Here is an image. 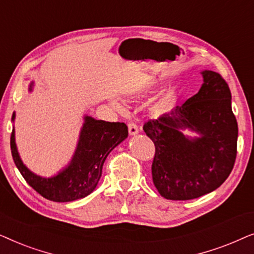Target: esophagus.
Returning <instances> with one entry per match:
<instances>
[{
    "mask_svg": "<svg viewBox=\"0 0 254 254\" xmlns=\"http://www.w3.org/2000/svg\"><path fill=\"white\" fill-rule=\"evenodd\" d=\"M128 131H129V135H136L138 133V127L136 126V124L135 123L128 124Z\"/></svg>",
    "mask_w": 254,
    "mask_h": 254,
    "instance_id": "obj_1",
    "label": "esophagus"
}]
</instances>
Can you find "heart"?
<instances>
[{"label":"heart","instance_id":"b5f03b06","mask_svg":"<svg viewBox=\"0 0 254 254\" xmlns=\"http://www.w3.org/2000/svg\"><path fill=\"white\" fill-rule=\"evenodd\" d=\"M113 106L116 107L117 110H121V105H120V104L118 103V102H113Z\"/></svg>","mask_w":254,"mask_h":254}]
</instances>
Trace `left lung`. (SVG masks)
<instances>
[{
    "label": "left lung",
    "instance_id": "1",
    "mask_svg": "<svg viewBox=\"0 0 254 254\" xmlns=\"http://www.w3.org/2000/svg\"><path fill=\"white\" fill-rule=\"evenodd\" d=\"M199 92L182 106L144 124L155 144L152 182L168 200H192L213 192L225 182L237 156V120L231 92L218 72L203 70ZM189 127L199 134L190 139Z\"/></svg>",
    "mask_w": 254,
    "mask_h": 254
}]
</instances>
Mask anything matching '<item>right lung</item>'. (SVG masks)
Returning <instances> with one entry per match:
<instances>
[{
    "mask_svg": "<svg viewBox=\"0 0 254 254\" xmlns=\"http://www.w3.org/2000/svg\"><path fill=\"white\" fill-rule=\"evenodd\" d=\"M33 83H31L30 91ZM15 120V112L12 121ZM128 136V127L124 123H109L84 117L77 148L67 168L51 178L34 175L25 165L17 151L15 129L10 137V148L13 162L32 189L54 202H70L88 196L95 190L104 162L111 151Z\"/></svg>",
    "mask_w": 254,
    "mask_h": 254,
    "instance_id": "add662e5",
    "label": "right lung"
}]
</instances>
